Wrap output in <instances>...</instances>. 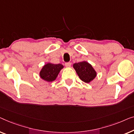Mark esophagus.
Masks as SVG:
<instances>
[{"label": "esophagus", "instance_id": "34e87169", "mask_svg": "<svg viewBox=\"0 0 134 134\" xmlns=\"http://www.w3.org/2000/svg\"><path fill=\"white\" fill-rule=\"evenodd\" d=\"M65 67H70L71 66V63H65Z\"/></svg>", "mask_w": 134, "mask_h": 134}]
</instances>
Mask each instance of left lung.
<instances>
[{
	"mask_svg": "<svg viewBox=\"0 0 134 134\" xmlns=\"http://www.w3.org/2000/svg\"><path fill=\"white\" fill-rule=\"evenodd\" d=\"M73 66L78 76L84 82L89 83L97 76V72L95 69L87 62L82 61L75 63Z\"/></svg>",
	"mask_w": 134,
	"mask_h": 134,
	"instance_id": "8db88e82",
	"label": "left lung"
}]
</instances>
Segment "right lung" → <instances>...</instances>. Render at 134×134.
<instances>
[{"label":"right lung","instance_id":"1","mask_svg":"<svg viewBox=\"0 0 134 134\" xmlns=\"http://www.w3.org/2000/svg\"><path fill=\"white\" fill-rule=\"evenodd\" d=\"M64 66L61 64H54L47 63L44 65L39 73L40 77L47 82H52L57 78L58 74Z\"/></svg>","mask_w":134,"mask_h":134}]
</instances>
